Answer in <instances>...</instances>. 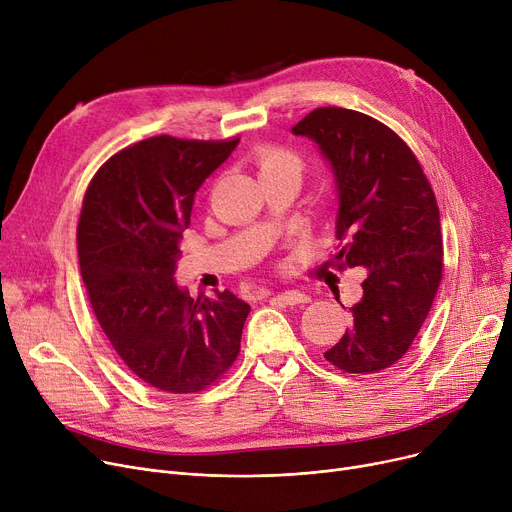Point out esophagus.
I'll list each match as a JSON object with an SVG mask.
<instances>
[{
    "label": "esophagus",
    "mask_w": 512,
    "mask_h": 512,
    "mask_svg": "<svg viewBox=\"0 0 512 512\" xmlns=\"http://www.w3.org/2000/svg\"><path fill=\"white\" fill-rule=\"evenodd\" d=\"M274 299L284 305H299V303H307V294L299 290H284V292H276Z\"/></svg>",
    "instance_id": "1"
}]
</instances>
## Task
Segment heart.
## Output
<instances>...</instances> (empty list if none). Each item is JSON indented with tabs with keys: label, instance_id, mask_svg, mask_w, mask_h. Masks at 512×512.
I'll return each instance as SVG.
<instances>
[{
	"label": "heart",
	"instance_id": "1",
	"mask_svg": "<svg viewBox=\"0 0 512 512\" xmlns=\"http://www.w3.org/2000/svg\"><path fill=\"white\" fill-rule=\"evenodd\" d=\"M255 164L259 168V176H297L301 178L303 161L301 157L278 145H261L255 151Z\"/></svg>",
	"mask_w": 512,
	"mask_h": 512
}]
</instances>
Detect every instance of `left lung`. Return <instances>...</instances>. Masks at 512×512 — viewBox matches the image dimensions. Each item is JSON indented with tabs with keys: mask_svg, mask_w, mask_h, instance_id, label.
Here are the masks:
<instances>
[{
	"mask_svg": "<svg viewBox=\"0 0 512 512\" xmlns=\"http://www.w3.org/2000/svg\"><path fill=\"white\" fill-rule=\"evenodd\" d=\"M292 134L315 141L334 174L342 247L332 265L367 270L353 326L324 357L348 373H378L409 351L442 280L436 195L409 145L371 116L317 107Z\"/></svg>",
	"mask_w": 512,
	"mask_h": 512,
	"instance_id": "left-lung-1",
	"label": "left lung"
}]
</instances>
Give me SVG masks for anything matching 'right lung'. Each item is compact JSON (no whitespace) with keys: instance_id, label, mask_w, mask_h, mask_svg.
<instances>
[{"instance_id":"1","label":"right lung","mask_w":512,"mask_h":512,"mask_svg":"<svg viewBox=\"0 0 512 512\" xmlns=\"http://www.w3.org/2000/svg\"><path fill=\"white\" fill-rule=\"evenodd\" d=\"M240 139L151 137L93 176L78 220V261L95 317L149 386L188 394L230 369L251 311L230 290L193 299L174 280L195 195Z\"/></svg>"}]
</instances>
